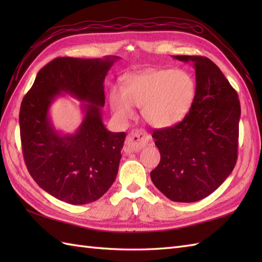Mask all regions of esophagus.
<instances>
[{
    "instance_id": "1",
    "label": "esophagus",
    "mask_w": 262,
    "mask_h": 262,
    "mask_svg": "<svg viewBox=\"0 0 262 262\" xmlns=\"http://www.w3.org/2000/svg\"><path fill=\"white\" fill-rule=\"evenodd\" d=\"M149 141H151V136H149L145 130L135 129L132 130L129 134H128L126 145L129 147L130 151L138 152L141 151Z\"/></svg>"
}]
</instances>
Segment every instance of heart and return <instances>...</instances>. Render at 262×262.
<instances>
[{
  "instance_id": "b5f03b06",
  "label": "heart",
  "mask_w": 262,
  "mask_h": 262,
  "mask_svg": "<svg viewBox=\"0 0 262 262\" xmlns=\"http://www.w3.org/2000/svg\"><path fill=\"white\" fill-rule=\"evenodd\" d=\"M197 83L183 70H147L130 74L122 81V88H113L109 102L115 117L120 121L135 115L134 105L149 125L158 128L176 126L190 113L196 100Z\"/></svg>"
}]
</instances>
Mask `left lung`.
Wrapping results in <instances>:
<instances>
[{
	"label": "left lung",
	"mask_w": 262,
	"mask_h": 262,
	"mask_svg": "<svg viewBox=\"0 0 262 262\" xmlns=\"http://www.w3.org/2000/svg\"><path fill=\"white\" fill-rule=\"evenodd\" d=\"M173 58L193 64L196 100L180 124L154 130L161 161L151 172V179L172 202L194 203L214 192L234 169L240 100L207 57L181 55Z\"/></svg>",
	"instance_id": "left-lung-1"
}]
</instances>
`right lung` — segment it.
<instances>
[{
    "instance_id": "right-lung-1",
    "label": "right lung",
    "mask_w": 262,
    "mask_h": 262,
    "mask_svg": "<svg viewBox=\"0 0 262 262\" xmlns=\"http://www.w3.org/2000/svg\"><path fill=\"white\" fill-rule=\"evenodd\" d=\"M120 57H57L38 72L22 100L19 122L24 158L32 179L53 197L72 205L96 202L118 173L126 133L104 127L103 82ZM81 101L83 119L72 135L53 126L49 110L58 96Z\"/></svg>"
}]
</instances>
